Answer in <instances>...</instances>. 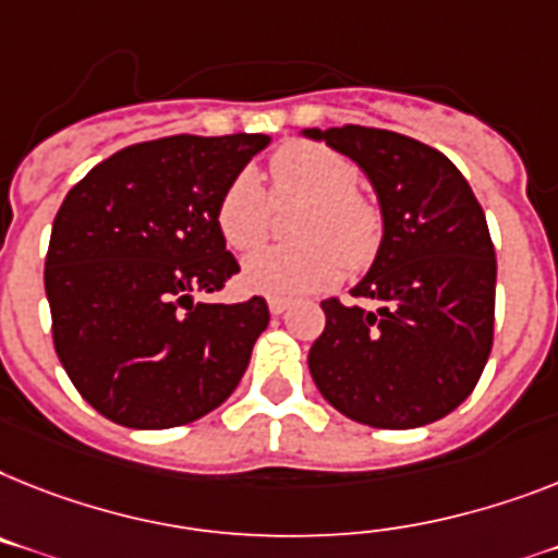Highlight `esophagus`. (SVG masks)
Listing matches in <instances>:
<instances>
[{
	"label": "esophagus",
	"mask_w": 558,
	"mask_h": 558,
	"mask_svg": "<svg viewBox=\"0 0 558 558\" xmlns=\"http://www.w3.org/2000/svg\"><path fill=\"white\" fill-rule=\"evenodd\" d=\"M268 307H270V313H274V316H282V313L290 307V302H288V299H268Z\"/></svg>",
	"instance_id": "esophagus-1"
}]
</instances>
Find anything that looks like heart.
Segmentation results:
<instances>
[{
  "instance_id": "1",
  "label": "heart",
  "mask_w": 558,
  "mask_h": 558,
  "mask_svg": "<svg viewBox=\"0 0 558 558\" xmlns=\"http://www.w3.org/2000/svg\"><path fill=\"white\" fill-rule=\"evenodd\" d=\"M276 193L311 199L296 247H259L242 262V284L270 299H299L328 290L344 268L365 270L381 245V214L356 191L359 170L348 156L313 142H288L270 159ZM219 233L233 251H247L268 230V196L253 170L225 187L216 207Z\"/></svg>"
}]
</instances>
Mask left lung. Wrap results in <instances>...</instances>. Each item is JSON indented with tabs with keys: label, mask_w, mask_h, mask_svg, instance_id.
<instances>
[{
	"label": "left lung",
	"mask_w": 558,
	"mask_h": 558,
	"mask_svg": "<svg viewBox=\"0 0 558 558\" xmlns=\"http://www.w3.org/2000/svg\"><path fill=\"white\" fill-rule=\"evenodd\" d=\"M371 179L381 245L351 290L376 307L322 302L307 353L319 393L353 422L430 425L476 388L494 348L496 253L468 179L436 147L379 128H307Z\"/></svg>",
	"instance_id": "8db88e82"
}]
</instances>
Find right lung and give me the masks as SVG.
Masks as SVG:
<instances>
[{
	"label": "right lung",
	"instance_id": "add662e5",
	"mask_svg": "<svg viewBox=\"0 0 558 558\" xmlns=\"http://www.w3.org/2000/svg\"><path fill=\"white\" fill-rule=\"evenodd\" d=\"M265 133L165 136L87 170L50 230L45 293L53 348L105 418L162 430L202 418L236 390L268 302H193L239 274L216 225L230 179Z\"/></svg>",
	"mask_w": 558,
	"mask_h": 558
}]
</instances>
